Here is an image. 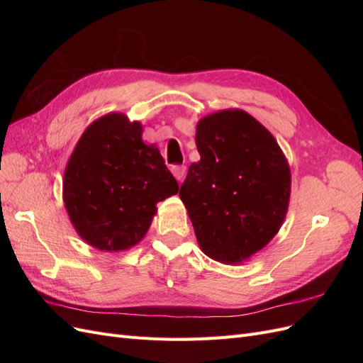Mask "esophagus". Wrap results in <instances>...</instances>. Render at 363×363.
<instances>
[{
    "instance_id": "esophagus-1",
    "label": "esophagus",
    "mask_w": 363,
    "mask_h": 363,
    "mask_svg": "<svg viewBox=\"0 0 363 363\" xmlns=\"http://www.w3.org/2000/svg\"><path fill=\"white\" fill-rule=\"evenodd\" d=\"M171 171H172V174H174V177L177 179L179 182H182V180L184 179L186 172H188V168H186L184 164H174V167L171 168Z\"/></svg>"
}]
</instances>
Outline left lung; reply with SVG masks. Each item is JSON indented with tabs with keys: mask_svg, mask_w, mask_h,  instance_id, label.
Returning a JSON list of instances; mask_svg holds the SVG:
<instances>
[{
	"mask_svg": "<svg viewBox=\"0 0 363 363\" xmlns=\"http://www.w3.org/2000/svg\"><path fill=\"white\" fill-rule=\"evenodd\" d=\"M180 188L195 236L208 257L239 263L276 236L286 216L291 171L269 131L244 111L203 118Z\"/></svg>",
	"mask_w": 363,
	"mask_h": 363,
	"instance_id": "8db88e82",
	"label": "left lung"
}]
</instances>
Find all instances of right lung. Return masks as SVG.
Here are the masks:
<instances>
[{
	"instance_id": "1",
	"label": "right lung",
	"mask_w": 363,
	"mask_h": 363,
	"mask_svg": "<svg viewBox=\"0 0 363 363\" xmlns=\"http://www.w3.org/2000/svg\"><path fill=\"white\" fill-rule=\"evenodd\" d=\"M179 192L160 151L142 125L111 113L86 128L65 171L63 201L87 244L118 251L145 236L156 204Z\"/></svg>"
}]
</instances>
